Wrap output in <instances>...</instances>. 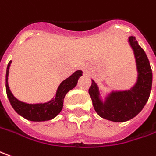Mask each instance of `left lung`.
Returning <instances> with one entry per match:
<instances>
[{"mask_svg": "<svg viewBox=\"0 0 156 156\" xmlns=\"http://www.w3.org/2000/svg\"><path fill=\"white\" fill-rule=\"evenodd\" d=\"M129 42L134 51L138 72L136 84L130 90L112 92L105 102L99 98L98 87L94 80L89 89L97 114L114 122L127 121L139 114L149 100L152 87V70L144 50L134 37H129Z\"/></svg>", "mask_w": 156, "mask_h": 156, "instance_id": "obj_1", "label": "left lung"}]
</instances>
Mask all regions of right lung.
<instances>
[{"mask_svg": "<svg viewBox=\"0 0 156 156\" xmlns=\"http://www.w3.org/2000/svg\"><path fill=\"white\" fill-rule=\"evenodd\" d=\"M12 61H9L7 65V74H6V91H7L8 100L12 107L18 114L30 121H46L54 119L60 114L63 108V101L66 94L73 89L77 85L79 77L82 76V71L75 72L72 76L66 78L60 83L57 90L55 97L47 103L40 104H27L16 99L9 90L7 83V77L9 72V66Z\"/></svg>", "mask_w": 156, "mask_h": 156, "instance_id": "add662e5", "label": "right lung"}]
</instances>
